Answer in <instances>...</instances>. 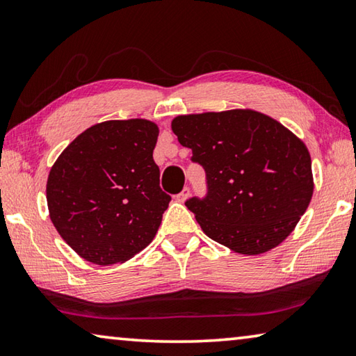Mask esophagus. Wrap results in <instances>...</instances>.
<instances>
[{"instance_id": "34e87169", "label": "esophagus", "mask_w": 356, "mask_h": 356, "mask_svg": "<svg viewBox=\"0 0 356 356\" xmlns=\"http://www.w3.org/2000/svg\"><path fill=\"white\" fill-rule=\"evenodd\" d=\"M190 196V188L188 186H185V188L179 193V195H176V201H179V202H184V201H186V197Z\"/></svg>"}]
</instances>
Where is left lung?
<instances>
[{"mask_svg": "<svg viewBox=\"0 0 356 356\" xmlns=\"http://www.w3.org/2000/svg\"><path fill=\"white\" fill-rule=\"evenodd\" d=\"M171 129L206 171L207 195L185 206L207 237L256 256L293 231L314 182L308 149L291 130L252 110L185 114Z\"/></svg>", "mask_w": 356, "mask_h": 356, "instance_id": "8db88e82", "label": "left lung"}]
</instances>
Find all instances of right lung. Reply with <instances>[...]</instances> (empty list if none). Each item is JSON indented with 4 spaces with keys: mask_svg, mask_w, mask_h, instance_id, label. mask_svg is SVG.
<instances>
[{
    "mask_svg": "<svg viewBox=\"0 0 356 356\" xmlns=\"http://www.w3.org/2000/svg\"><path fill=\"white\" fill-rule=\"evenodd\" d=\"M156 124L106 120L78 135L51 166V222L78 256L122 264L152 242L171 196L154 161Z\"/></svg>",
    "mask_w": 356,
    "mask_h": 356,
    "instance_id": "right-lung-1",
    "label": "right lung"
}]
</instances>
